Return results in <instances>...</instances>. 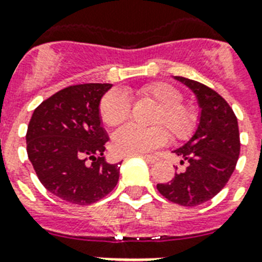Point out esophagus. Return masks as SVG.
Instances as JSON below:
<instances>
[{
	"label": "esophagus",
	"mask_w": 262,
	"mask_h": 262,
	"mask_svg": "<svg viewBox=\"0 0 262 262\" xmlns=\"http://www.w3.org/2000/svg\"><path fill=\"white\" fill-rule=\"evenodd\" d=\"M144 159H146L148 163H155V162H158L157 155H144Z\"/></svg>",
	"instance_id": "obj_1"
}]
</instances>
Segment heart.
<instances>
[{
	"instance_id": "heart-1",
	"label": "heart",
	"mask_w": 262,
	"mask_h": 262,
	"mask_svg": "<svg viewBox=\"0 0 262 262\" xmlns=\"http://www.w3.org/2000/svg\"><path fill=\"white\" fill-rule=\"evenodd\" d=\"M140 99H148L159 105L154 123L165 124L170 133L185 139L196 126L195 110L182 104V94L167 83H150L136 90ZM131 104L128 97L120 91H111L100 101V118L110 127L119 126L129 116ZM168 140V133L165 127L155 126L144 128L136 124H126L115 131L112 136V146L116 154L131 155L143 154L161 147Z\"/></svg>"
}]
</instances>
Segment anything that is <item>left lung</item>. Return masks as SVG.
I'll use <instances>...</instances> for the list:
<instances>
[{
  "instance_id": "obj_1",
  "label": "left lung",
  "mask_w": 262,
  "mask_h": 262,
  "mask_svg": "<svg viewBox=\"0 0 262 262\" xmlns=\"http://www.w3.org/2000/svg\"><path fill=\"white\" fill-rule=\"evenodd\" d=\"M193 91L200 107L198 126L183 146L174 150L186 163L167 183H158L162 195L182 206H198L217 195L234 171L239 157L238 122L221 95L204 84L174 76Z\"/></svg>"
}]
</instances>
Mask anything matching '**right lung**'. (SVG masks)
I'll use <instances>...</instances> for the list:
<instances>
[{"label": "right lung", "mask_w": 262, "mask_h": 262, "mask_svg": "<svg viewBox=\"0 0 262 262\" xmlns=\"http://www.w3.org/2000/svg\"><path fill=\"white\" fill-rule=\"evenodd\" d=\"M112 84H79L52 95L34 110L27 131V151L40 182L56 196L90 205L111 193L120 163H108V135L100 100Z\"/></svg>", "instance_id": "1"}]
</instances>
